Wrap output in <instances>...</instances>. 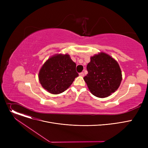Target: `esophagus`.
<instances>
[{"label": "esophagus", "mask_w": 148, "mask_h": 148, "mask_svg": "<svg viewBox=\"0 0 148 148\" xmlns=\"http://www.w3.org/2000/svg\"><path fill=\"white\" fill-rule=\"evenodd\" d=\"M79 75H80V76H84V73H83V72L80 73H79Z\"/></svg>", "instance_id": "1"}]
</instances>
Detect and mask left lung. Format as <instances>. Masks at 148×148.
<instances>
[{"instance_id":"1","label":"left lung","mask_w":148,"mask_h":148,"mask_svg":"<svg viewBox=\"0 0 148 148\" xmlns=\"http://www.w3.org/2000/svg\"><path fill=\"white\" fill-rule=\"evenodd\" d=\"M86 68L88 74L83 79L94 96L107 97L118 89L121 70L118 62L109 55L100 53L91 57Z\"/></svg>"}]
</instances>
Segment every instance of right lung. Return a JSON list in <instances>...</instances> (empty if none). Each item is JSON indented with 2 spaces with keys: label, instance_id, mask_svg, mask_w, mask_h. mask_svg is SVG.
Returning <instances> with one entry per match:
<instances>
[{
  "label": "right lung",
  "instance_id": "add662e5",
  "mask_svg": "<svg viewBox=\"0 0 148 148\" xmlns=\"http://www.w3.org/2000/svg\"><path fill=\"white\" fill-rule=\"evenodd\" d=\"M76 64L68 54H57L47 60L39 73L42 86L53 94H59L66 90L79 76Z\"/></svg>",
  "mask_w": 148,
  "mask_h": 148
}]
</instances>
